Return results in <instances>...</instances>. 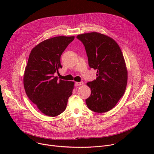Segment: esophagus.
Returning <instances> with one entry per match:
<instances>
[{
  "label": "esophagus",
  "instance_id": "esophagus-1",
  "mask_svg": "<svg viewBox=\"0 0 154 154\" xmlns=\"http://www.w3.org/2000/svg\"><path fill=\"white\" fill-rule=\"evenodd\" d=\"M83 84V82H75V86H80L82 85Z\"/></svg>",
  "mask_w": 154,
  "mask_h": 154
}]
</instances>
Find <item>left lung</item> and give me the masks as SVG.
<instances>
[{
    "instance_id": "8db88e82",
    "label": "left lung",
    "mask_w": 154,
    "mask_h": 154,
    "mask_svg": "<svg viewBox=\"0 0 154 154\" xmlns=\"http://www.w3.org/2000/svg\"><path fill=\"white\" fill-rule=\"evenodd\" d=\"M77 38L85 46L88 64L97 70L96 80L86 83L91 90L86 99L87 106L96 113L112 109L124 94L127 70L117 42L106 35L91 32L79 35Z\"/></svg>"
}]
</instances>
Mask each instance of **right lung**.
<instances>
[{"mask_svg": "<svg viewBox=\"0 0 154 154\" xmlns=\"http://www.w3.org/2000/svg\"><path fill=\"white\" fill-rule=\"evenodd\" d=\"M74 36H60L40 42L31 51L24 75L27 96L45 115L57 116L66 108L74 82L54 76L62 66L60 57Z\"/></svg>", "mask_w": 154, "mask_h": 154, "instance_id": "right-lung-1", "label": "right lung"}]
</instances>
